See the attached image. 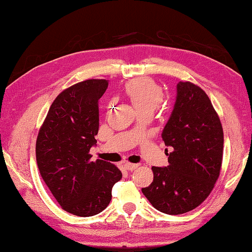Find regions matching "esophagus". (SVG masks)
Masks as SVG:
<instances>
[{
  "instance_id": "1",
  "label": "esophagus",
  "mask_w": 252,
  "mask_h": 252,
  "mask_svg": "<svg viewBox=\"0 0 252 252\" xmlns=\"http://www.w3.org/2000/svg\"><path fill=\"white\" fill-rule=\"evenodd\" d=\"M124 167L126 170L128 171H134L135 169H137L139 167V164H135V163H130V162H126L124 163Z\"/></svg>"
}]
</instances>
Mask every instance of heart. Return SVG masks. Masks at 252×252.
Wrapping results in <instances>:
<instances>
[{
    "instance_id": "obj_1",
    "label": "heart",
    "mask_w": 252,
    "mask_h": 252,
    "mask_svg": "<svg viewBox=\"0 0 252 252\" xmlns=\"http://www.w3.org/2000/svg\"><path fill=\"white\" fill-rule=\"evenodd\" d=\"M124 92L138 114L151 113L163 98V91L160 85L148 78L128 81L124 87Z\"/></svg>"
}]
</instances>
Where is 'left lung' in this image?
<instances>
[{
	"instance_id": "1",
	"label": "left lung",
	"mask_w": 252,
	"mask_h": 252,
	"mask_svg": "<svg viewBox=\"0 0 252 252\" xmlns=\"http://www.w3.org/2000/svg\"><path fill=\"white\" fill-rule=\"evenodd\" d=\"M171 148L169 165L153 167L154 181L141 191L156 210L180 215L206 200L220 173L224 131L204 90L189 81L178 83L173 112L162 131Z\"/></svg>"
}]
</instances>
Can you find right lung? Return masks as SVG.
Segmentation results:
<instances>
[{
    "mask_svg": "<svg viewBox=\"0 0 252 252\" xmlns=\"http://www.w3.org/2000/svg\"><path fill=\"white\" fill-rule=\"evenodd\" d=\"M104 79H89L63 90L52 102L36 140V160L42 180L60 206L89 217L105 210L112 188L122 179L115 164L91 160L98 131V99Z\"/></svg>",
    "mask_w": 252,
    "mask_h": 252,
    "instance_id": "add662e5",
    "label": "right lung"
}]
</instances>
